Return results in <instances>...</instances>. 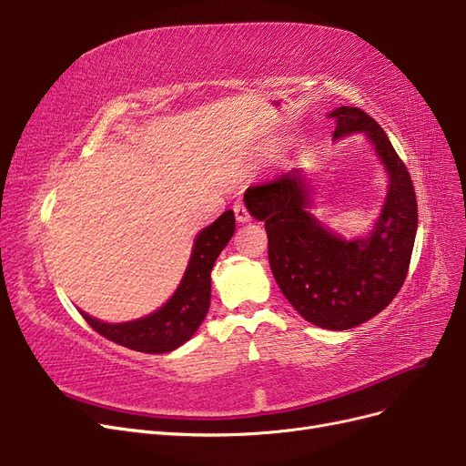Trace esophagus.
<instances>
[{
  "label": "esophagus",
  "mask_w": 466,
  "mask_h": 466,
  "mask_svg": "<svg viewBox=\"0 0 466 466\" xmlns=\"http://www.w3.org/2000/svg\"><path fill=\"white\" fill-rule=\"evenodd\" d=\"M233 211H235V218H237V221H238V223H247V221H250V214H248V209L245 208V204H243V202H235Z\"/></svg>",
  "instance_id": "obj_1"
}]
</instances>
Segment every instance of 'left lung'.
<instances>
[{
  "mask_svg": "<svg viewBox=\"0 0 466 466\" xmlns=\"http://www.w3.org/2000/svg\"><path fill=\"white\" fill-rule=\"evenodd\" d=\"M334 137L365 132L383 161L390 185L373 231L363 238L330 233L309 214V188L299 168L252 185L245 192L250 216L264 221L268 260L281 293L305 320L348 330L394 299L410 266L418 204L410 173L383 128L361 108L332 110Z\"/></svg>",
  "mask_w": 466,
  "mask_h": 466,
  "instance_id": "obj_1",
  "label": "left lung"
}]
</instances>
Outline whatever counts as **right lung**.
<instances>
[{"label": "right lung", "instance_id": "1", "mask_svg": "<svg viewBox=\"0 0 466 466\" xmlns=\"http://www.w3.org/2000/svg\"><path fill=\"white\" fill-rule=\"evenodd\" d=\"M235 233V214L231 209L223 214L196 237L190 262L180 286L159 311L144 319L108 324L81 311V317L89 327L106 340L130 348L144 354H167L182 346L198 330L208 309L211 295V268L219 252L229 243Z\"/></svg>", "mask_w": 466, "mask_h": 466}]
</instances>
